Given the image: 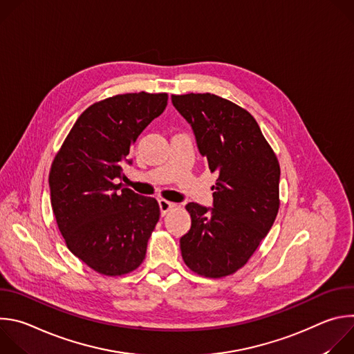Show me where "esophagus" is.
Instances as JSON below:
<instances>
[{"instance_id":"obj_1","label":"esophagus","mask_w":354,"mask_h":354,"mask_svg":"<svg viewBox=\"0 0 354 354\" xmlns=\"http://www.w3.org/2000/svg\"><path fill=\"white\" fill-rule=\"evenodd\" d=\"M160 210H161V214L162 216H165L169 210H172L174 207H175V205L174 203H171V201H167V200H164V198H161L160 201Z\"/></svg>"}]
</instances>
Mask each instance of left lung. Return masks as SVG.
I'll return each instance as SVG.
<instances>
[{"mask_svg":"<svg viewBox=\"0 0 354 354\" xmlns=\"http://www.w3.org/2000/svg\"><path fill=\"white\" fill-rule=\"evenodd\" d=\"M171 97L210 171L218 174L212 209L186 205L192 227L180 238L182 258L200 276L225 277L246 265L276 220L280 165L243 108L209 92Z\"/></svg>","mask_w":354,"mask_h":354,"instance_id":"8db88e82","label":"left lung"}]
</instances>
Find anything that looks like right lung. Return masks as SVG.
I'll return each mask as SVG.
<instances>
[{
	"label": "right lung",
	"mask_w": 354,
	"mask_h": 354,
	"mask_svg": "<svg viewBox=\"0 0 354 354\" xmlns=\"http://www.w3.org/2000/svg\"><path fill=\"white\" fill-rule=\"evenodd\" d=\"M167 104L168 93L148 92L99 100L77 119L50 168V201L66 245L100 274H127L145 258L158 201L116 179L131 164L137 137Z\"/></svg>",
	"instance_id": "add662e5"
}]
</instances>
